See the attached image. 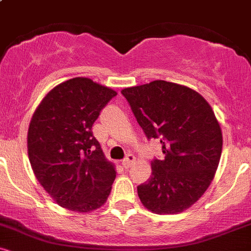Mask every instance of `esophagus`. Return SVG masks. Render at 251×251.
Segmentation results:
<instances>
[{
    "instance_id": "34e87169",
    "label": "esophagus",
    "mask_w": 251,
    "mask_h": 251,
    "mask_svg": "<svg viewBox=\"0 0 251 251\" xmlns=\"http://www.w3.org/2000/svg\"><path fill=\"white\" fill-rule=\"evenodd\" d=\"M134 162H135V157L134 155H132V154H128L127 157L125 158V159L123 160V166L125 169H128L129 166L132 165V164H134Z\"/></svg>"
}]
</instances>
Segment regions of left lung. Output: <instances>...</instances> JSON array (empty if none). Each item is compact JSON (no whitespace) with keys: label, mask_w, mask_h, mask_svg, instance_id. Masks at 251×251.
I'll use <instances>...</instances> for the list:
<instances>
[{"label":"left lung","mask_w":251,"mask_h":251,"mask_svg":"<svg viewBox=\"0 0 251 251\" xmlns=\"http://www.w3.org/2000/svg\"><path fill=\"white\" fill-rule=\"evenodd\" d=\"M149 139H160L164 160L151 162L152 176L138 186L143 205L158 215L183 212L214 179L223 145L222 129L198 92L164 80L124 88Z\"/></svg>","instance_id":"8db88e82"}]
</instances>
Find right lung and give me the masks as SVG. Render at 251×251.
Masks as SVG:
<instances>
[{"mask_svg":"<svg viewBox=\"0 0 251 251\" xmlns=\"http://www.w3.org/2000/svg\"><path fill=\"white\" fill-rule=\"evenodd\" d=\"M116 96L88 77H73L50 89L31 117L27 135L31 169L62 208L85 214L107 201L117 172L92 126Z\"/></svg>","mask_w":251,"mask_h":251,"instance_id":"1","label":"right lung"}]
</instances>
